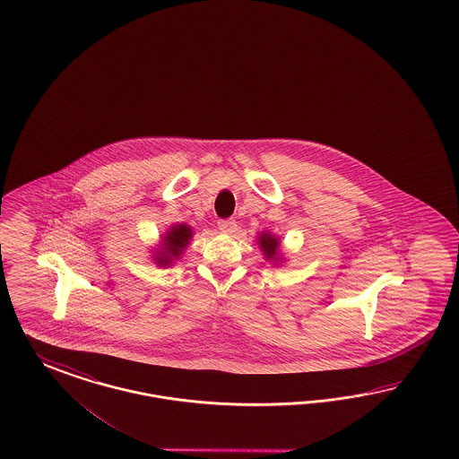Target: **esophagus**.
<instances>
[{"label": "esophagus", "mask_w": 459, "mask_h": 459, "mask_svg": "<svg viewBox=\"0 0 459 459\" xmlns=\"http://www.w3.org/2000/svg\"><path fill=\"white\" fill-rule=\"evenodd\" d=\"M218 226H220V230L224 231V233H233V231H237L238 224L235 220H220Z\"/></svg>", "instance_id": "34e87169"}]
</instances>
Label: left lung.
I'll list each match as a JSON object with an SVG mask.
<instances>
[{
	"instance_id": "obj_1",
	"label": "left lung",
	"mask_w": 459,
	"mask_h": 459,
	"mask_svg": "<svg viewBox=\"0 0 459 459\" xmlns=\"http://www.w3.org/2000/svg\"><path fill=\"white\" fill-rule=\"evenodd\" d=\"M258 245L262 248V252L265 253L266 258H275L277 252H279V239L268 233H264L262 237L258 238Z\"/></svg>"
}]
</instances>
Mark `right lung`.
Here are the masks:
<instances>
[{
    "label": "right lung",
    "instance_id": "obj_1",
    "mask_svg": "<svg viewBox=\"0 0 459 459\" xmlns=\"http://www.w3.org/2000/svg\"><path fill=\"white\" fill-rule=\"evenodd\" d=\"M193 237V231L186 224L172 226L170 231L163 238V248L160 255L155 258L159 265H169L174 258H178L182 250L189 245V239Z\"/></svg>",
    "mask_w": 459,
    "mask_h": 459
}]
</instances>
